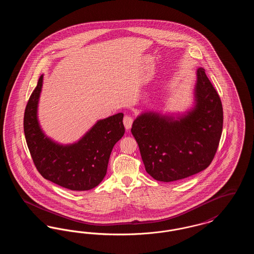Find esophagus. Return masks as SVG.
Here are the masks:
<instances>
[{"mask_svg":"<svg viewBox=\"0 0 254 254\" xmlns=\"http://www.w3.org/2000/svg\"><path fill=\"white\" fill-rule=\"evenodd\" d=\"M133 119L131 116H129V115H126V116L124 117V125H125V127H126V129H127V130H128V129L131 127Z\"/></svg>","mask_w":254,"mask_h":254,"instance_id":"esophagus-1","label":"esophagus"}]
</instances>
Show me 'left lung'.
Masks as SVG:
<instances>
[{"label":"left lung","mask_w":254,"mask_h":254,"mask_svg":"<svg viewBox=\"0 0 254 254\" xmlns=\"http://www.w3.org/2000/svg\"><path fill=\"white\" fill-rule=\"evenodd\" d=\"M223 107L205 69L196 70L193 104L183 113L147 110L136 117L132 133L145 171L155 180L178 181L206 169L217 151Z\"/></svg>","instance_id":"obj_1"}]
</instances>
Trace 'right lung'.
<instances>
[{"label": "right lung", "instance_id": "right-lung-1", "mask_svg": "<svg viewBox=\"0 0 254 254\" xmlns=\"http://www.w3.org/2000/svg\"><path fill=\"white\" fill-rule=\"evenodd\" d=\"M43 82L42 74L24 117V136L37 169L45 179L70 190L94 189L106 176L112 148L125 134L124 114L97 121L73 144H59L44 132L38 119Z\"/></svg>", "mask_w": 254, "mask_h": 254}]
</instances>
